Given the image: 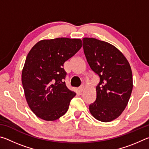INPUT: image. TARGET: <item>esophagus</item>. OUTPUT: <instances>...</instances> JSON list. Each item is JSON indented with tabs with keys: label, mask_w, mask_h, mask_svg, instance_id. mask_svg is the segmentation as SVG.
Wrapping results in <instances>:
<instances>
[{
	"label": "esophagus",
	"mask_w": 149,
	"mask_h": 149,
	"mask_svg": "<svg viewBox=\"0 0 149 149\" xmlns=\"http://www.w3.org/2000/svg\"><path fill=\"white\" fill-rule=\"evenodd\" d=\"M84 86H83V85H81V86H80L79 88H78V90H79V91L80 93H81L83 91H84Z\"/></svg>",
	"instance_id": "34e87169"
}]
</instances>
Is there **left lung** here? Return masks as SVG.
Masks as SVG:
<instances>
[{"mask_svg": "<svg viewBox=\"0 0 149 149\" xmlns=\"http://www.w3.org/2000/svg\"><path fill=\"white\" fill-rule=\"evenodd\" d=\"M83 47L91 70L99 75L97 98L89 105L97 120L109 122L119 117L133 89V75L127 60L116 47L95 38L83 39Z\"/></svg>", "mask_w": 149, "mask_h": 149, "instance_id": "left-lung-1", "label": "left lung"}]
</instances>
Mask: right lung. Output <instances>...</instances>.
Masks as SVG:
<instances>
[{"label":"right lung","mask_w":149,"mask_h":149,"mask_svg":"<svg viewBox=\"0 0 149 149\" xmlns=\"http://www.w3.org/2000/svg\"><path fill=\"white\" fill-rule=\"evenodd\" d=\"M82 47L79 39L42 40L26 57L22 74L26 99L37 117L54 121L64 115L75 93L68 89L64 64Z\"/></svg>","instance_id":"1"}]
</instances>
